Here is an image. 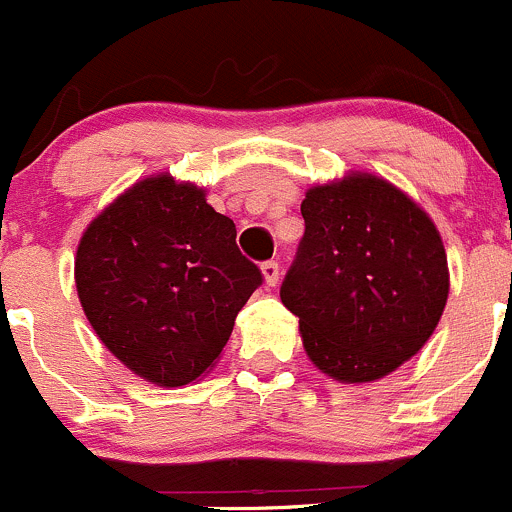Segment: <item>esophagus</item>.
<instances>
[{
    "mask_svg": "<svg viewBox=\"0 0 512 512\" xmlns=\"http://www.w3.org/2000/svg\"><path fill=\"white\" fill-rule=\"evenodd\" d=\"M262 277H265L267 287H275L280 282V265L275 260L262 262Z\"/></svg>",
    "mask_w": 512,
    "mask_h": 512,
    "instance_id": "esophagus-1",
    "label": "esophagus"
}]
</instances>
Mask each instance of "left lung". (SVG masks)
Returning a JSON list of instances; mask_svg holds the SVG:
<instances>
[{"label": "left lung", "mask_w": 512, "mask_h": 512, "mask_svg": "<svg viewBox=\"0 0 512 512\" xmlns=\"http://www.w3.org/2000/svg\"><path fill=\"white\" fill-rule=\"evenodd\" d=\"M304 237L282 282L304 352L344 384H366L418 354L448 299V260L433 220L371 173L314 185Z\"/></svg>", "instance_id": "left-lung-1"}]
</instances>
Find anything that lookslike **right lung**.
I'll return each mask as SVG.
<instances>
[{
	"instance_id": "1",
	"label": "right lung",
	"mask_w": 512,
	"mask_h": 512,
	"mask_svg": "<svg viewBox=\"0 0 512 512\" xmlns=\"http://www.w3.org/2000/svg\"><path fill=\"white\" fill-rule=\"evenodd\" d=\"M205 190L170 175L138 180L91 220L76 250V292L106 349L158 386L215 364L262 272Z\"/></svg>"
}]
</instances>
